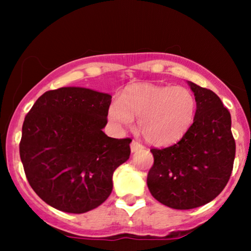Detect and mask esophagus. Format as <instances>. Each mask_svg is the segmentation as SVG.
<instances>
[{
    "label": "esophagus",
    "instance_id": "34e87169",
    "mask_svg": "<svg viewBox=\"0 0 251 251\" xmlns=\"http://www.w3.org/2000/svg\"><path fill=\"white\" fill-rule=\"evenodd\" d=\"M143 149H144V146L140 143L135 142V140H133V142L131 143V151L132 152H137V151H139V150H143Z\"/></svg>",
    "mask_w": 251,
    "mask_h": 251
}]
</instances>
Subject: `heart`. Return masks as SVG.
Listing matches in <instances>:
<instances>
[{"instance_id":"1","label":"heart","mask_w":251,"mask_h":251,"mask_svg":"<svg viewBox=\"0 0 251 251\" xmlns=\"http://www.w3.org/2000/svg\"><path fill=\"white\" fill-rule=\"evenodd\" d=\"M197 99L189 88L135 83L109 105L108 117L118 126H129L138 118V129L146 142L166 146L179 140L195 122Z\"/></svg>"}]
</instances>
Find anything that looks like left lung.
I'll return each instance as SVG.
<instances>
[{
	"mask_svg": "<svg viewBox=\"0 0 251 251\" xmlns=\"http://www.w3.org/2000/svg\"><path fill=\"white\" fill-rule=\"evenodd\" d=\"M189 85L197 99L195 122L178 143L151 149L154 162L148 175L151 195L178 210L215 200L229 181L236 152L230 112L212 91Z\"/></svg>",
	"mask_w": 251,
	"mask_h": 251,
	"instance_id": "1",
	"label": "left lung"
}]
</instances>
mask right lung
<instances>
[{"instance_id":"add662e5","label":"right lung","mask_w":251,"mask_h":251,"mask_svg":"<svg viewBox=\"0 0 251 251\" xmlns=\"http://www.w3.org/2000/svg\"><path fill=\"white\" fill-rule=\"evenodd\" d=\"M112 97L61 87L43 93L25 118L20 157L31 189L60 211L98 208L113 189L114 170L129 158L131 138L102 132Z\"/></svg>"}]
</instances>
